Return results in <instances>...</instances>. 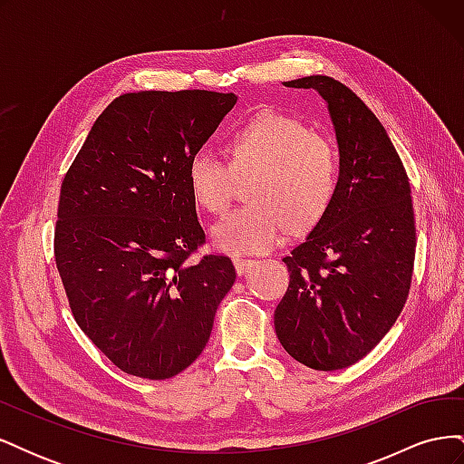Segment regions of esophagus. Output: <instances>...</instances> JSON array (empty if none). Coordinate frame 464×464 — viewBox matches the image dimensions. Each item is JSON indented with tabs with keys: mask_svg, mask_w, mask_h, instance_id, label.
<instances>
[{
	"mask_svg": "<svg viewBox=\"0 0 464 464\" xmlns=\"http://www.w3.org/2000/svg\"><path fill=\"white\" fill-rule=\"evenodd\" d=\"M256 265V261L254 259H244V257H234V266H236V273L237 275H246L251 266Z\"/></svg>",
	"mask_w": 464,
	"mask_h": 464,
	"instance_id": "1",
	"label": "esophagus"
}]
</instances>
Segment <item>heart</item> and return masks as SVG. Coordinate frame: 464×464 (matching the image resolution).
<instances>
[{"label":"heart","instance_id":"b5f03b06","mask_svg":"<svg viewBox=\"0 0 464 464\" xmlns=\"http://www.w3.org/2000/svg\"><path fill=\"white\" fill-rule=\"evenodd\" d=\"M230 166L201 149L188 164L195 203L208 213L228 207L236 178L254 176L251 203L224 215L213 244L234 256L263 254L283 242L286 230L312 228L329 210L341 179V162L325 135L275 110L261 111L230 133Z\"/></svg>","mask_w":464,"mask_h":464}]
</instances>
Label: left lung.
<instances>
[{
	"instance_id": "left-lung-1",
	"label": "left lung",
	"mask_w": 464,
	"mask_h": 464,
	"mask_svg": "<svg viewBox=\"0 0 464 464\" xmlns=\"http://www.w3.org/2000/svg\"><path fill=\"white\" fill-rule=\"evenodd\" d=\"M327 102L339 143L334 199L283 261L290 285L275 331L304 366H353L395 325L412 283L416 227L411 181L385 128L341 81L325 75L285 82Z\"/></svg>"
}]
</instances>
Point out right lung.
<instances>
[{
	"label": "right lung",
	"instance_id": "right-lung-1",
	"mask_svg": "<svg viewBox=\"0 0 464 464\" xmlns=\"http://www.w3.org/2000/svg\"><path fill=\"white\" fill-rule=\"evenodd\" d=\"M234 92L141 91L96 118L62 181L53 256L69 307L121 372L168 379L195 362L236 280L205 244L188 164Z\"/></svg>",
	"mask_w": 464,
	"mask_h": 464
}]
</instances>
